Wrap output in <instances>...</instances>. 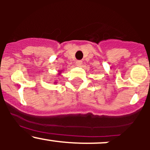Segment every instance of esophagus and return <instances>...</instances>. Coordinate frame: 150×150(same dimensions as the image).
<instances>
[{
	"label": "esophagus",
	"mask_w": 150,
	"mask_h": 150,
	"mask_svg": "<svg viewBox=\"0 0 150 150\" xmlns=\"http://www.w3.org/2000/svg\"><path fill=\"white\" fill-rule=\"evenodd\" d=\"M76 65L78 67H81L82 65V62L81 61H77L76 62Z\"/></svg>",
	"instance_id": "obj_1"
}]
</instances>
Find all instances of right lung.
Wrapping results in <instances>:
<instances>
[{
  "instance_id": "1",
  "label": "right lung",
  "mask_w": 150,
  "mask_h": 150,
  "mask_svg": "<svg viewBox=\"0 0 150 150\" xmlns=\"http://www.w3.org/2000/svg\"><path fill=\"white\" fill-rule=\"evenodd\" d=\"M62 70L59 71V72H58V75H61V74H62ZM57 83H58V82H57V81H54V83H55V84H57Z\"/></svg>"
}]
</instances>
